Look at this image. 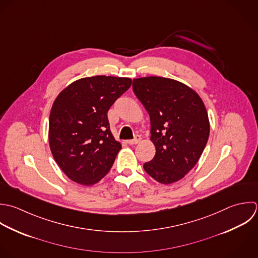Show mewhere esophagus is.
I'll return each instance as SVG.
<instances>
[{
    "label": "esophagus",
    "mask_w": 258,
    "mask_h": 258,
    "mask_svg": "<svg viewBox=\"0 0 258 258\" xmlns=\"http://www.w3.org/2000/svg\"><path fill=\"white\" fill-rule=\"evenodd\" d=\"M141 141H142L141 136H136V138H135L134 140H128V141H127V144H128V145H137V144H139Z\"/></svg>",
    "instance_id": "34e87169"
}]
</instances>
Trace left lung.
Listing matches in <instances>:
<instances>
[{
    "label": "left lung",
    "mask_w": 258,
    "mask_h": 258,
    "mask_svg": "<svg viewBox=\"0 0 258 258\" xmlns=\"http://www.w3.org/2000/svg\"><path fill=\"white\" fill-rule=\"evenodd\" d=\"M133 89L150 114L156 155L145 171L161 184L185 177L199 161L209 138L207 109L199 94L175 79L135 78Z\"/></svg>",
    "instance_id": "8db88e82"
}]
</instances>
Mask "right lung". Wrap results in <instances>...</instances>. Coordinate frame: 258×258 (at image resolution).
I'll list each match as a JSON object with an SVG mask.
<instances>
[{
    "label": "right lung",
    "instance_id": "obj_1",
    "mask_svg": "<svg viewBox=\"0 0 258 258\" xmlns=\"http://www.w3.org/2000/svg\"><path fill=\"white\" fill-rule=\"evenodd\" d=\"M131 85L128 77H84L55 98L49 116V146L71 181L92 186L109 172L121 145L110 132L107 111Z\"/></svg>",
    "mask_w": 258,
    "mask_h": 258
}]
</instances>
